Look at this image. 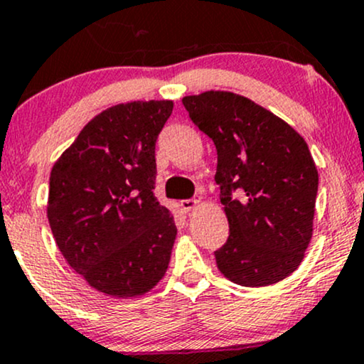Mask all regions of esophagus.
Segmentation results:
<instances>
[{
	"mask_svg": "<svg viewBox=\"0 0 364 364\" xmlns=\"http://www.w3.org/2000/svg\"><path fill=\"white\" fill-rule=\"evenodd\" d=\"M202 205V198H191V200H183L181 202V208L185 212H190V210H195L196 207Z\"/></svg>",
	"mask_w": 364,
	"mask_h": 364,
	"instance_id": "obj_1",
	"label": "esophagus"
}]
</instances>
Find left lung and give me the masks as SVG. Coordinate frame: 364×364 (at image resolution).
<instances>
[{
    "instance_id": "1",
    "label": "left lung",
    "mask_w": 364,
    "mask_h": 364,
    "mask_svg": "<svg viewBox=\"0 0 364 364\" xmlns=\"http://www.w3.org/2000/svg\"><path fill=\"white\" fill-rule=\"evenodd\" d=\"M217 150L215 181L229 237L215 252L225 279L246 287L281 282L311 241L318 171L304 139L252 99L228 90L183 97ZM235 189L240 195L232 199Z\"/></svg>"
}]
</instances>
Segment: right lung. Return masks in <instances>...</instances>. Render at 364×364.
<instances>
[{"mask_svg": "<svg viewBox=\"0 0 364 364\" xmlns=\"http://www.w3.org/2000/svg\"><path fill=\"white\" fill-rule=\"evenodd\" d=\"M173 106L162 99L107 107L51 169L54 241L75 272L111 298L145 294L169 267L178 229L154 183L156 140Z\"/></svg>", "mask_w": 364, "mask_h": 364, "instance_id": "right-lung-1", "label": "right lung"}]
</instances>
